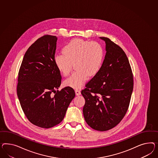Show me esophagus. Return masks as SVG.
Here are the masks:
<instances>
[{
    "label": "esophagus",
    "instance_id": "1",
    "mask_svg": "<svg viewBox=\"0 0 158 158\" xmlns=\"http://www.w3.org/2000/svg\"><path fill=\"white\" fill-rule=\"evenodd\" d=\"M75 94H76L77 95H80L81 94L80 90H78V89H76V90H75Z\"/></svg>",
    "mask_w": 158,
    "mask_h": 158
}]
</instances>
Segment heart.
I'll return each mask as SVG.
<instances>
[{
    "instance_id": "1",
    "label": "heart",
    "mask_w": 158,
    "mask_h": 158,
    "mask_svg": "<svg viewBox=\"0 0 158 158\" xmlns=\"http://www.w3.org/2000/svg\"><path fill=\"white\" fill-rule=\"evenodd\" d=\"M104 51L96 41L74 39L63 48V53L54 57L56 66L60 73L67 76L73 63L77 71L64 81V85L74 89L83 87L89 77L95 75L102 65Z\"/></svg>"
}]
</instances>
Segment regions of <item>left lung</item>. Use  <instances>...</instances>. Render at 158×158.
<instances>
[{
  "label": "left lung",
  "instance_id": "1",
  "mask_svg": "<svg viewBox=\"0 0 158 158\" xmlns=\"http://www.w3.org/2000/svg\"><path fill=\"white\" fill-rule=\"evenodd\" d=\"M100 39L106 43L105 59L81 94L85 99L83 113L87 124L95 130L106 131L119 124L128 110L133 77L123 49L109 38Z\"/></svg>",
  "mask_w": 158,
  "mask_h": 158
}]
</instances>
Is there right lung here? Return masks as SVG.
<instances>
[{"mask_svg": "<svg viewBox=\"0 0 158 158\" xmlns=\"http://www.w3.org/2000/svg\"><path fill=\"white\" fill-rule=\"evenodd\" d=\"M57 40L51 35L37 39L26 52L18 73L17 92L22 110L41 128L60 124L75 96L71 87L58 90L61 76L54 61Z\"/></svg>", "mask_w": 158, "mask_h": 158, "instance_id": "1", "label": "right lung"}]
</instances>
